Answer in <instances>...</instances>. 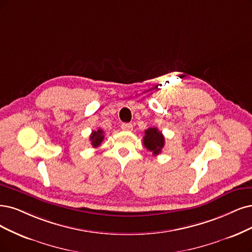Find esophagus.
<instances>
[{"instance_id":"esophagus-1","label":"esophagus","mask_w":252,"mask_h":252,"mask_svg":"<svg viewBox=\"0 0 252 252\" xmlns=\"http://www.w3.org/2000/svg\"><path fill=\"white\" fill-rule=\"evenodd\" d=\"M121 128H123L124 131L129 132V131H132V129H133V126H132V124H123V125H121Z\"/></svg>"}]
</instances>
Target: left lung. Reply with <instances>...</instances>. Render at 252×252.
Returning <instances> with one entry per match:
<instances>
[{
  "label": "left lung",
  "mask_w": 252,
  "mask_h": 252,
  "mask_svg": "<svg viewBox=\"0 0 252 252\" xmlns=\"http://www.w3.org/2000/svg\"><path fill=\"white\" fill-rule=\"evenodd\" d=\"M143 144L148 151L153 153V155L157 156L162 152L165 144V138L157 127H150L145 131Z\"/></svg>",
  "instance_id": "obj_1"
}]
</instances>
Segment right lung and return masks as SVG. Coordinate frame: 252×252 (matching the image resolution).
<instances>
[{"mask_svg": "<svg viewBox=\"0 0 252 252\" xmlns=\"http://www.w3.org/2000/svg\"><path fill=\"white\" fill-rule=\"evenodd\" d=\"M104 131L102 129L98 128L97 131H93L90 135V141L93 147H97L98 145H100V143L104 140Z\"/></svg>", "mask_w": 252, "mask_h": 252, "instance_id": "obj_1", "label": "right lung"}]
</instances>
